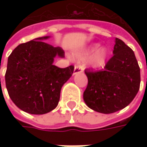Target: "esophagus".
Masks as SVG:
<instances>
[{
  "label": "esophagus",
  "mask_w": 147,
  "mask_h": 147,
  "mask_svg": "<svg viewBox=\"0 0 147 147\" xmlns=\"http://www.w3.org/2000/svg\"><path fill=\"white\" fill-rule=\"evenodd\" d=\"M83 71V67L82 65H76L74 68V74H76L78 73H82Z\"/></svg>",
  "instance_id": "esophagus-1"
}]
</instances>
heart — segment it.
Here are the masks:
<instances>
[{
	"label": "heart",
	"instance_id": "heart-1",
	"mask_svg": "<svg viewBox=\"0 0 147 147\" xmlns=\"http://www.w3.org/2000/svg\"><path fill=\"white\" fill-rule=\"evenodd\" d=\"M100 45L95 44L88 48L84 49L83 51L78 52L76 55V57L79 60L88 59L90 57L89 59V64L92 67L98 68L101 67L105 65L106 59H107V51L105 48L99 49Z\"/></svg>",
	"mask_w": 147,
	"mask_h": 147
}]
</instances>
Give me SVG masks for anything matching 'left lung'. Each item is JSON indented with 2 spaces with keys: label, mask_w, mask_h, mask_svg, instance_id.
Here are the masks:
<instances>
[{
  "label": "left lung",
  "mask_w": 147,
  "mask_h": 147,
  "mask_svg": "<svg viewBox=\"0 0 147 147\" xmlns=\"http://www.w3.org/2000/svg\"><path fill=\"white\" fill-rule=\"evenodd\" d=\"M113 53L103 69H85L88 82L83 100L89 108L103 114L125 108L140 88V68L133 50L116 38Z\"/></svg>",
  "instance_id": "1"
}]
</instances>
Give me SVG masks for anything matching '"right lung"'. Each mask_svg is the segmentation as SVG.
<instances>
[{
  "instance_id": "obj_1",
  "label": "right lung",
  "mask_w": 147,
  "mask_h": 147,
  "mask_svg": "<svg viewBox=\"0 0 147 147\" xmlns=\"http://www.w3.org/2000/svg\"><path fill=\"white\" fill-rule=\"evenodd\" d=\"M19 45L8 58L5 86L10 99L20 110L32 115H43L59 103L60 90L72 76L74 66L64 69L53 65L54 58L65 51L41 40Z\"/></svg>"
}]
</instances>
